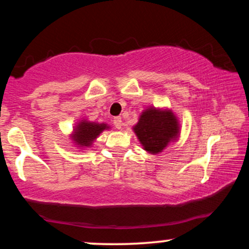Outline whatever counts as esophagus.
<instances>
[{
	"instance_id": "34e87169",
	"label": "esophagus",
	"mask_w": 249,
	"mask_h": 249,
	"mask_svg": "<svg viewBox=\"0 0 249 249\" xmlns=\"http://www.w3.org/2000/svg\"><path fill=\"white\" fill-rule=\"evenodd\" d=\"M112 123H113V125H115V127L122 128V118H121V117H115V118L112 119Z\"/></svg>"
}]
</instances>
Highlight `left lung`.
Segmentation results:
<instances>
[{
  "label": "left lung",
  "instance_id": "left-lung-1",
  "mask_svg": "<svg viewBox=\"0 0 249 249\" xmlns=\"http://www.w3.org/2000/svg\"><path fill=\"white\" fill-rule=\"evenodd\" d=\"M134 132L146 151L161 152L178 134V122L170 111L148 108L142 112Z\"/></svg>",
  "mask_w": 249,
  "mask_h": 249
}]
</instances>
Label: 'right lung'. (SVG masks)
Listing matches in <instances>:
<instances>
[{
    "label": "right lung",
    "mask_w": 249,
    "mask_h": 249,
    "mask_svg": "<svg viewBox=\"0 0 249 249\" xmlns=\"http://www.w3.org/2000/svg\"><path fill=\"white\" fill-rule=\"evenodd\" d=\"M107 128V125L104 124H95V123H88L82 122L78 124L76 131H75V141L78 142L79 145L83 146H89L93 139L97 138L99 133L103 130Z\"/></svg>",
    "instance_id": "right-lung-1"
}]
</instances>
